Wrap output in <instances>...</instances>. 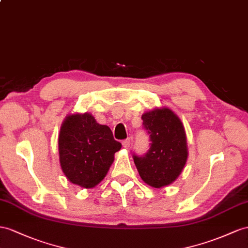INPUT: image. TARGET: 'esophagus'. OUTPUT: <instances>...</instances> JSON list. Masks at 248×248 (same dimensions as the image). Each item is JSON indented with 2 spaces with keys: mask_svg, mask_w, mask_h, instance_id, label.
<instances>
[{
  "mask_svg": "<svg viewBox=\"0 0 248 248\" xmlns=\"http://www.w3.org/2000/svg\"><path fill=\"white\" fill-rule=\"evenodd\" d=\"M130 145H131V140H130V139H124V140L123 141V147L124 149H128V148H130Z\"/></svg>",
  "mask_w": 248,
  "mask_h": 248,
  "instance_id": "esophagus-1",
  "label": "esophagus"
}]
</instances>
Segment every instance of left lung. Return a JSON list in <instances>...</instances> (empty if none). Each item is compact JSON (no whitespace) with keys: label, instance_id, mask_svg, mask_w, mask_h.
<instances>
[{"label":"left lung","instance_id":"left-lung-1","mask_svg":"<svg viewBox=\"0 0 248 248\" xmlns=\"http://www.w3.org/2000/svg\"><path fill=\"white\" fill-rule=\"evenodd\" d=\"M150 136V149L143 156L133 154L141 179L156 188L173 183L187 159L186 136L179 117L169 108L154 109L141 116Z\"/></svg>","mask_w":248,"mask_h":248}]
</instances>
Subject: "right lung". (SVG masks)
<instances>
[{"label":"right lung","instance_id":"obj_1","mask_svg":"<svg viewBox=\"0 0 248 248\" xmlns=\"http://www.w3.org/2000/svg\"><path fill=\"white\" fill-rule=\"evenodd\" d=\"M120 149L122 143L114 139L109 126L97 124L90 113L69 115L61 126L60 162L73 185L85 188L96 186Z\"/></svg>","mask_w":248,"mask_h":248}]
</instances>
